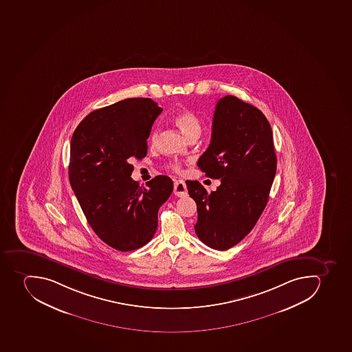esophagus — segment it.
<instances>
[{
	"instance_id": "esophagus-1",
	"label": "esophagus",
	"mask_w": 352,
	"mask_h": 352,
	"mask_svg": "<svg viewBox=\"0 0 352 352\" xmlns=\"http://www.w3.org/2000/svg\"><path fill=\"white\" fill-rule=\"evenodd\" d=\"M174 194L178 197L187 195L186 184L184 180H176L174 184Z\"/></svg>"
}]
</instances>
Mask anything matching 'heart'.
I'll return each instance as SVG.
<instances>
[{"instance_id": "b5f03b06", "label": "heart", "mask_w": 352, "mask_h": 352, "mask_svg": "<svg viewBox=\"0 0 352 352\" xmlns=\"http://www.w3.org/2000/svg\"><path fill=\"white\" fill-rule=\"evenodd\" d=\"M173 122L176 124V127L182 131L184 136L187 139H192V137H198L201 135V120L198 118L192 110H183L173 117ZM160 129L154 128L151 130V147H156L160 142ZM169 168L173 169L174 172H182V167L179 164L173 163L169 165Z\"/></svg>"}]
</instances>
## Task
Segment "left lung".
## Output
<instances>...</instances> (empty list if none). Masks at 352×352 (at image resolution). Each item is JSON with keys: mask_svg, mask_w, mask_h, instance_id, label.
I'll return each mask as SVG.
<instances>
[{"mask_svg": "<svg viewBox=\"0 0 352 352\" xmlns=\"http://www.w3.org/2000/svg\"><path fill=\"white\" fill-rule=\"evenodd\" d=\"M197 166L221 185L208 194L197 180L186 182L197 205L196 235L205 245L226 251L251 232L269 201L276 155L263 113L234 96L219 99L210 144Z\"/></svg>", "mask_w": 352, "mask_h": 352, "instance_id": "left-lung-1", "label": "left lung"}]
</instances>
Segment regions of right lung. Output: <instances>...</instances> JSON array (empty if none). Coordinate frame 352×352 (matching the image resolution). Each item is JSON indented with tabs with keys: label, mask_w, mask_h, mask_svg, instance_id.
<instances>
[{
	"label": "right lung",
	"mask_w": 352,
	"mask_h": 352,
	"mask_svg": "<svg viewBox=\"0 0 352 352\" xmlns=\"http://www.w3.org/2000/svg\"><path fill=\"white\" fill-rule=\"evenodd\" d=\"M162 111L151 98H128L89 113L72 135L70 185L94 232L118 251L153 239L160 207L173 192L168 176H156L147 187L130 177V163L147 155L151 126Z\"/></svg>",
	"instance_id": "add662e5"
}]
</instances>
